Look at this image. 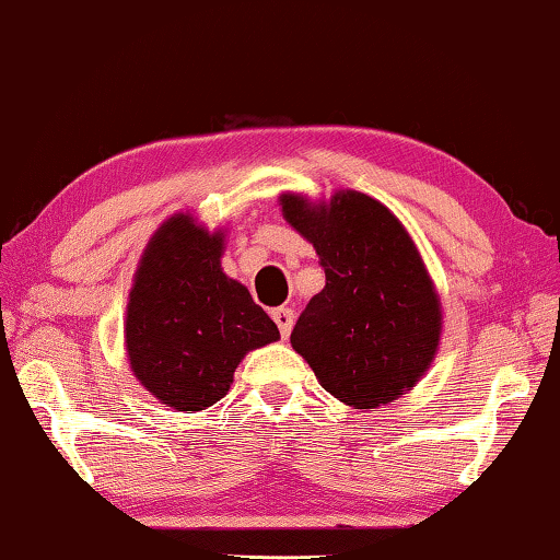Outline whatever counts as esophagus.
<instances>
[{
  "instance_id": "esophagus-1",
  "label": "esophagus",
  "mask_w": 560,
  "mask_h": 560,
  "mask_svg": "<svg viewBox=\"0 0 560 560\" xmlns=\"http://www.w3.org/2000/svg\"><path fill=\"white\" fill-rule=\"evenodd\" d=\"M270 315H272L275 325H278L282 338H288L290 330H292V323H295V313H292L290 307H275Z\"/></svg>"
}]
</instances>
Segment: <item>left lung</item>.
<instances>
[{
  "label": "left lung",
  "mask_w": 560,
  "mask_h": 560,
  "mask_svg": "<svg viewBox=\"0 0 560 560\" xmlns=\"http://www.w3.org/2000/svg\"><path fill=\"white\" fill-rule=\"evenodd\" d=\"M280 202L325 270V288L292 328V348L348 406L395 400L425 373L441 338V303L406 228L363 192H338L317 208L298 195Z\"/></svg>",
  "instance_id": "1"
}]
</instances>
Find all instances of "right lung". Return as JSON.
Here are the masks:
<instances>
[{
    "label": "right lung",
    "mask_w": 560,
    "mask_h": 560,
    "mask_svg": "<svg viewBox=\"0 0 560 560\" xmlns=\"http://www.w3.org/2000/svg\"><path fill=\"white\" fill-rule=\"evenodd\" d=\"M222 235L190 214L167 220L142 255L127 305V355L137 381L175 410L225 398L247 350L278 340V325L220 268Z\"/></svg>",
    "instance_id": "right-lung-1"
}]
</instances>
